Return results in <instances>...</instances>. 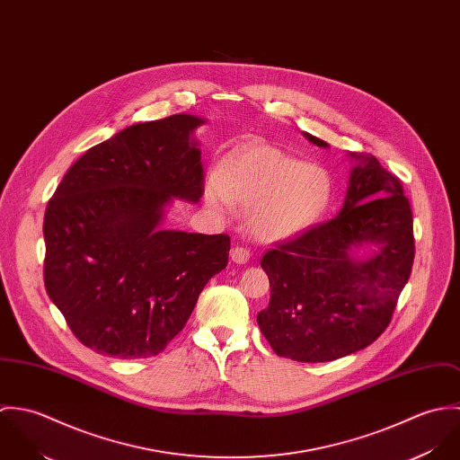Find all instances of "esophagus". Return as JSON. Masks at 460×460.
<instances>
[{"instance_id": "1", "label": "esophagus", "mask_w": 460, "mask_h": 460, "mask_svg": "<svg viewBox=\"0 0 460 460\" xmlns=\"http://www.w3.org/2000/svg\"><path fill=\"white\" fill-rule=\"evenodd\" d=\"M250 250L243 248V246H235L232 252H230V259L235 263H246L250 262Z\"/></svg>"}]
</instances>
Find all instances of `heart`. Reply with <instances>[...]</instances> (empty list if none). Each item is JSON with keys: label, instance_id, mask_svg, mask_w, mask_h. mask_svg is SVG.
<instances>
[{"label": "heart", "instance_id": "b5f03b06", "mask_svg": "<svg viewBox=\"0 0 460 460\" xmlns=\"http://www.w3.org/2000/svg\"><path fill=\"white\" fill-rule=\"evenodd\" d=\"M331 197L328 170L270 145L241 146L226 154L207 188V199L214 207L246 205L248 226L265 243L303 235L324 216Z\"/></svg>", "mask_w": 460, "mask_h": 460}]
</instances>
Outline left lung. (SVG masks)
Returning a JSON list of instances; mask_svg holds the SVG:
<instances>
[{"mask_svg": "<svg viewBox=\"0 0 460 460\" xmlns=\"http://www.w3.org/2000/svg\"><path fill=\"white\" fill-rule=\"evenodd\" d=\"M350 159L336 217L261 261L270 299L257 323L278 356L301 363L332 361L376 341L414 261L412 212L400 181L370 154L350 152ZM367 247L375 250L361 254Z\"/></svg>", "mask_w": 460, "mask_h": 460, "instance_id": "8db88e82", "label": "left lung"}]
</instances>
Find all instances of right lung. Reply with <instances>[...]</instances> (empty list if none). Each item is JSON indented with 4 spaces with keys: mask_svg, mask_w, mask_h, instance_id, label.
I'll use <instances>...</instances> for the list:
<instances>
[{
    "mask_svg": "<svg viewBox=\"0 0 460 460\" xmlns=\"http://www.w3.org/2000/svg\"><path fill=\"white\" fill-rule=\"evenodd\" d=\"M201 124L179 113L117 132L68 168L48 203L46 290L97 354L136 359L164 350L228 263V235L161 228L175 199L203 195Z\"/></svg>",
    "mask_w": 460,
    "mask_h": 460,
    "instance_id": "obj_1",
    "label": "right lung"
}]
</instances>
